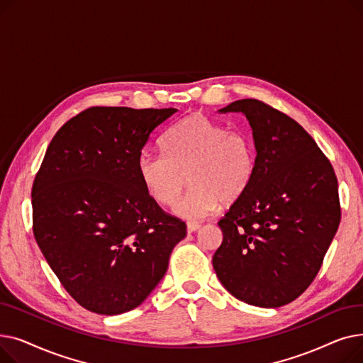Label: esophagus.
I'll list each match as a JSON object with an SVG mask.
<instances>
[{
	"mask_svg": "<svg viewBox=\"0 0 363 363\" xmlns=\"http://www.w3.org/2000/svg\"><path fill=\"white\" fill-rule=\"evenodd\" d=\"M199 228H200V223H197V222H186L188 233H194L199 230Z\"/></svg>",
	"mask_w": 363,
	"mask_h": 363,
	"instance_id": "1",
	"label": "esophagus"
}]
</instances>
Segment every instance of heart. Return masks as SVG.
<instances>
[{
	"mask_svg": "<svg viewBox=\"0 0 363 363\" xmlns=\"http://www.w3.org/2000/svg\"><path fill=\"white\" fill-rule=\"evenodd\" d=\"M137 172L156 203L174 206L184 219H203L222 204L241 199L255 175V147L247 133L228 130L204 114H191L170 129L164 155L143 151Z\"/></svg>",
	"mask_w": 363,
	"mask_h": 363,
	"instance_id": "1",
	"label": "heart"
}]
</instances>
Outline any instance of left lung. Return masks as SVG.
Masks as SVG:
<instances>
[{"label": "left lung", "mask_w": 363, "mask_h": 363, "mask_svg": "<svg viewBox=\"0 0 363 363\" xmlns=\"http://www.w3.org/2000/svg\"><path fill=\"white\" fill-rule=\"evenodd\" d=\"M220 111L245 114L257 156L252 184L218 222L213 268L238 300L279 308L306 291L338 230L335 172L309 133L269 104L244 99Z\"/></svg>", "instance_id": "left-lung-1"}]
</instances>
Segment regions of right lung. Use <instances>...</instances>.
I'll list each match as a JSON object with an SVG mask.
<instances>
[{
	"instance_id": "right-lung-1",
	"label": "right lung",
	"mask_w": 363,
	"mask_h": 363,
	"mask_svg": "<svg viewBox=\"0 0 363 363\" xmlns=\"http://www.w3.org/2000/svg\"><path fill=\"white\" fill-rule=\"evenodd\" d=\"M177 108L89 107L51 140L32 185L35 240L82 308L119 315L167 271L186 225L143 186L137 160Z\"/></svg>"
}]
</instances>
